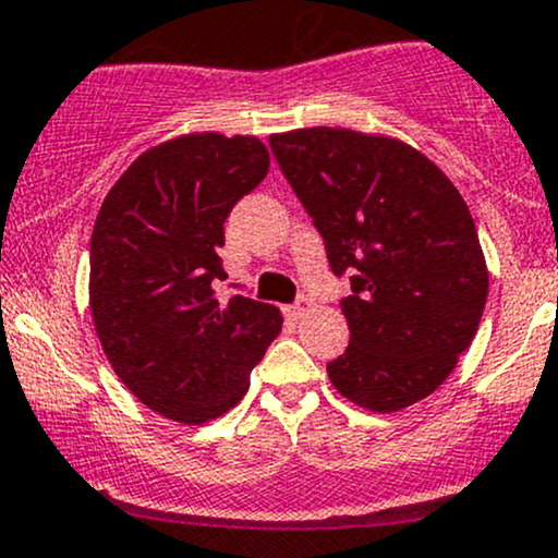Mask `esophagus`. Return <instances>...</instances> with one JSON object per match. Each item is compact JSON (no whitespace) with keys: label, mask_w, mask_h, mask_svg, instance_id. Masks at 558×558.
I'll list each match as a JSON object with an SVG mask.
<instances>
[{"label":"esophagus","mask_w":558,"mask_h":558,"mask_svg":"<svg viewBox=\"0 0 558 558\" xmlns=\"http://www.w3.org/2000/svg\"><path fill=\"white\" fill-rule=\"evenodd\" d=\"M311 307H313V302L307 300V296H300V300H296L294 305L286 307V315H289V318H294V320H300L302 315H305L307 311H311Z\"/></svg>","instance_id":"1"}]
</instances>
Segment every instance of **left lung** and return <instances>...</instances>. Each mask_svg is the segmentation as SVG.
I'll list each match as a JSON object with an SVG mask.
<instances>
[{
    "label": "left lung",
    "mask_w": 558,
    "mask_h": 558,
    "mask_svg": "<svg viewBox=\"0 0 558 558\" xmlns=\"http://www.w3.org/2000/svg\"><path fill=\"white\" fill-rule=\"evenodd\" d=\"M275 159L324 238L351 342L326 364L359 408L397 413L429 397L470 348L488 269L470 207L446 172L393 137L296 129L269 137Z\"/></svg>",
    "instance_id": "8db88e82"
}]
</instances>
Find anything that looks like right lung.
I'll return each mask as SVG.
<instances>
[{
  "label": "right lung",
  "mask_w": 558,
  "mask_h": 558,
  "mask_svg": "<svg viewBox=\"0 0 558 558\" xmlns=\"http://www.w3.org/2000/svg\"><path fill=\"white\" fill-rule=\"evenodd\" d=\"M269 170L258 137L183 134L118 178L92 234V318L112 369L143 404L180 424L232 410L280 335L264 302L216 300L223 221Z\"/></svg>",
  "instance_id": "right-lung-1"
}]
</instances>
